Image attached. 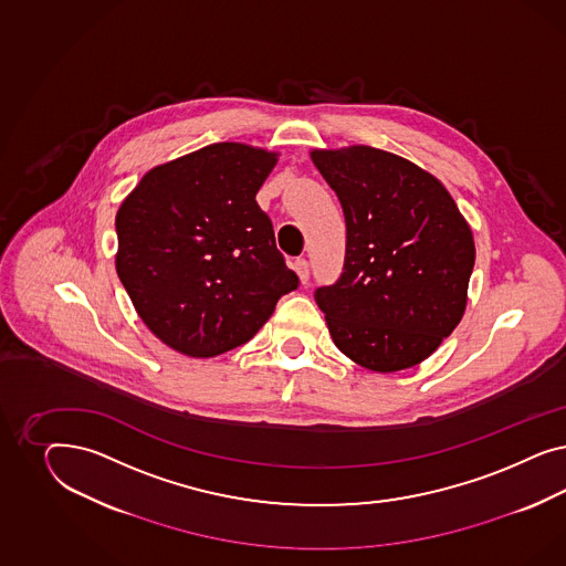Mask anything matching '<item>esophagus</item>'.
<instances>
[{"label": "esophagus", "instance_id": "1", "mask_svg": "<svg viewBox=\"0 0 566 566\" xmlns=\"http://www.w3.org/2000/svg\"><path fill=\"white\" fill-rule=\"evenodd\" d=\"M292 270L296 272V275L301 277V282L303 284H307L308 282V261L305 258L294 259V263H292Z\"/></svg>", "mask_w": 566, "mask_h": 566}]
</instances>
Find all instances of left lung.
I'll return each instance as SVG.
<instances>
[{"instance_id":"1","label":"left lung","mask_w":566,"mask_h":566,"mask_svg":"<svg viewBox=\"0 0 566 566\" xmlns=\"http://www.w3.org/2000/svg\"><path fill=\"white\" fill-rule=\"evenodd\" d=\"M311 159L346 222L343 274L315 291L332 340L377 374L419 365L463 319L471 226L444 185L400 155L350 145Z\"/></svg>"}]
</instances>
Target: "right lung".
Instances as JSON below:
<instances>
[{
	"label": "right lung",
	"mask_w": 566,
	"mask_h": 566,
	"mask_svg": "<svg viewBox=\"0 0 566 566\" xmlns=\"http://www.w3.org/2000/svg\"><path fill=\"white\" fill-rule=\"evenodd\" d=\"M275 151L213 143L147 171L116 213V272L143 324L209 359L249 343L298 286L255 195Z\"/></svg>",
	"instance_id": "right-lung-1"
}]
</instances>
